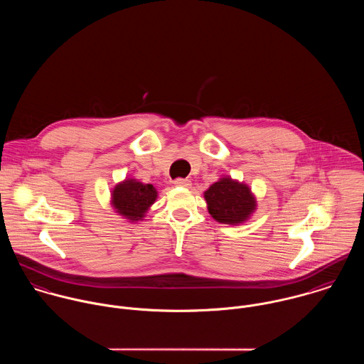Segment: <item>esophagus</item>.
Instances as JSON below:
<instances>
[{"mask_svg": "<svg viewBox=\"0 0 364 364\" xmlns=\"http://www.w3.org/2000/svg\"><path fill=\"white\" fill-rule=\"evenodd\" d=\"M173 183H175L176 186H182V188H191V185H192V182H191L189 179H183V178L175 179Z\"/></svg>", "mask_w": 364, "mask_h": 364, "instance_id": "obj_1", "label": "esophagus"}]
</instances>
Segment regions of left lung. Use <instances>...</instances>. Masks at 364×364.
Segmentation results:
<instances>
[{
	"label": "left lung",
	"instance_id": "8db88e82",
	"mask_svg": "<svg viewBox=\"0 0 364 364\" xmlns=\"http://www.w3.org/2000/svg\"><path fill=\"white\" fill-rule=\"evenodd\" d=\"M208 213L223 224L237 225L250 218L257 208V200L245 183L225 176L205 192Z\"/></svg>",
	"mask_w": 364,
	"mask_h": 364
}]
</instances>
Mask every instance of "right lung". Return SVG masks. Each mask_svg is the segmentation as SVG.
<instances>
[{
	"label": "right lung",
	"mask_w": 364,
	"mask_h": 364,
	"mask_svg": "<svg viewBox=\"0 0 364 364\" xmlns=\"http://www.w3.org/2000/svg\"><path fill=\"white\" fill-rule=\"evenodd\" d=\"M156 188L136 179H126L112 191V205L120 215L132 221H139L156 202Z\"/></svg>",
	"instance_id": "1"
}]
</instances>
